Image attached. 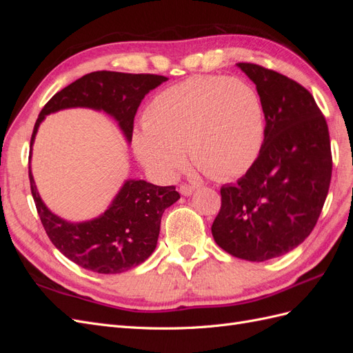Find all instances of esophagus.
I'll list each match as a JSON object with an SVG mask.
<instances>
[{
    "instance_id": "1",
    "label": "esophagus",
    "mask_w": 353,
    "mask_h": 353,
    "mask_svg": "<svg viewBox=\"0 0 353 353\" xmlns=\"http://www.w3.org/2000/svg\"><path fill=\"white\" fill-rule=\"evenodd\" d=\"M197 188H199L197 184H181L179 185L181 194H184V196H191Z\"/></svg>"
}]
</instances>
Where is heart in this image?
Instances as JSON below:
<instances>
[{"label":"heart","instance_id":"b5f03b06","mask_svg":"<svg viewBox=\"0 0 353 353\" xmlns=\"http://www.w3.org/2000/svg\"><path fill=\"white\" fill-rule=\"evenodd\" d=\"M265 112L252 85L236 78H188L159 92L147 105L134 150L162 179L191 162L213 179L244 174L263 144Z\"/></svg>","mask_w":353,"mask_h":353}]
</instances>
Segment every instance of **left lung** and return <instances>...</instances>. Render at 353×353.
Here are the masks:
<instances>
[{"label": "left lung", "mask_w": 353, "mask_h": 353, "mask_svg": "<svg viewBox=\"0 0 353 353\" xmlns=\"http://www.w3.org/2000/svg\"><path fill=\"white\" fill-rule=\"evenodd\" d=\"M237 66L258 90L265 137L248 172L221 188L212 236L236 258L263 262L293 250L312 232L328 194L333 157L325 117L311 92L272 69Z\"/></svg>", "instance_id": "1"}]
</instances>
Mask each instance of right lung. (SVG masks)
Segmentation results:
<instances>
[{"instance_id":"obj_1","label":"right lung","mask_w":353,"mask_h":353,"mask_svg":"<svg viewBox=\"0 0 353 353\" xmlns=\"http://www.w3.org/2000/svg\"><path fill=\"white\" fill-rule=\"evenodd\" d=\"M165 81L166 77L153 73L99 70L83 74L52 95L44 105L35 122L30 147L44 117L68 108L104 110L119 122L126 140L131 141L138 105L148 91ZM29 181L37 212L51 243L68 259L97 274H119L143 263L156 249L165 209L179 199L175 185L159 187L143 179L126 181L101 216L70 223L51 213L42 203L30 166Z\"/></svg>"}]
</instances>
